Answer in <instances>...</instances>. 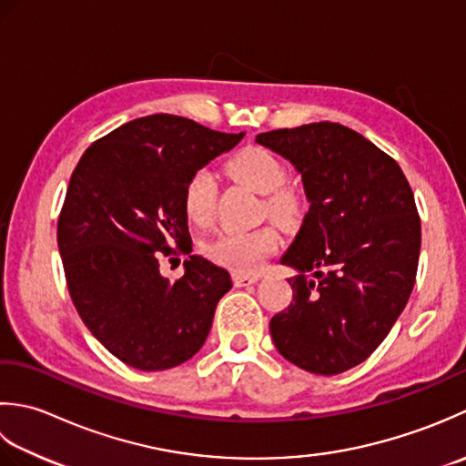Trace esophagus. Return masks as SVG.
Here are the masks:
<instances>
[{
    "label": "esophagus",
    "mask_w": 466,
    "mask_h": 466,
    "mask_svg": "<svg viewBox=\"0 0 466 466\" xmlns=\"http://www.w3.org/2000/svg\"><path fill=\"white\" fill-rule=\"evenodd\" d=\"M259 281V275L258 273H241V271H235L233 273V283L237 288H243V286H251V283H258Z\"/></svg>",
    "instance_id": "1"
}]
</instances>
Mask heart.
Wrapping results in <instances>:
<instances>
[{"label": "heart", "mask_w": 466, "mask_h": 466, "mask_svg": "<svg viewBox=\"0 0 466 466\" xmlns=\"http://www.w3.org/2000/svg\"><path fill=\"white\" fill-rule=\"evenodd\" d=\"M229 173L255 193L268 195V213L278 221H291L298 213V198L286 191L288 170L269 150L247 147L229 160ZM217 201V178L208 168H198L188 177L183 191V208L193 225H207L213 219ZM278 245V235L268 227L253 231H229L205 243V253L225 268L249 273Z\"/></svg>", "instance_id": "heart-1"}]
</instances>
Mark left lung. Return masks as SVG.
<instances>
[{
    "label": "left lung",
    "mask_w": 466,
    "mask_h": 466,
    "mask_svg": "<svg viewBox=\"0 0 466 466\" xmlns=\"http://www.w3.org/2000/svg\"><path fill=\"white\" fill-rule=\"evenodd\" d=\"M291 163L309 211L281 263L293 299L269 321L278 352L311 374L358 366L410 298L420 255L412 188L394 158L360 132L313 122L258 135Z\"/></svg>",
    "instance_id": "left-lung-1"
}]
</instances>
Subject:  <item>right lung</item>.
I'll return each instance as SVG.
<instances>
[{
  "label": "right lung",
  "instance_id": "1",
  "mask_svg": "<svg viewBox=\"0 0 466 466\" xmlns=\"http://www.w3.org/2000/svg\"><path fill=\"white\" fill-rule=\"evenodd\" d=\"M243 137L153 114L102 137L76 165L58 221L66 281L92 336L125 364L157 372L203 348L233 283L229 271L191 255L183 191ZM173 248L189 255L178 282L157 265Z\"/></svg>",
  "mask_w": 466,
  "mask_h": 466
}]
</instances>
